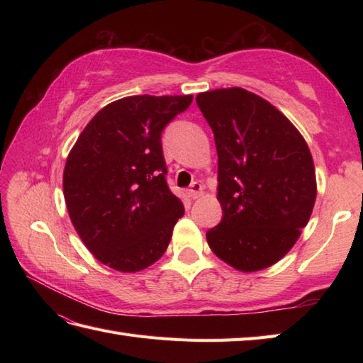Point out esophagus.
Wrapping results in <instances>:
<instances>
[{"mask_svg":"<svg viewBox=\"0 0 363 363\" xmlns=\"http://www.w3.org/2000/svg\"><path fill=\"white\" fill-rule=\"evenodd\" d=\"M201 194H203V186L199 182H194L191 184V187L187 190V195L190 199H196L201 196Z\"/></svg>","mask_w":363,"mask_h":363,"instance_id":"34e87169","label":"esophagus"}]
</instances>
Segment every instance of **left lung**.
I'll return each mask as SVG.
<instances>
[{"label":"left lung","mask_w":363,"mask_h":363,"mask_svg":"<svg viewBox=\"0 0 363 363\" xmlns=\"http://www.w3.org/2000/svg\"><path fill=\"white\" fill-rule=\"evenodd\" d=\"M196 104L218 154V226L206 238L240 272L276 264L296 243L317 198L312 154L290 120L251 91H204Z\"/></svg>","instance_id":"8db88e82"}]
</instances>
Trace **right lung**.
Segmentation results:
<instances>
[{
    "label": "right lung",
    "instance_id": "obj_1",
    "mask_svg": "<svg viewBox=\"0 0 363 363\" xmlns=\"http://www.w3.org/2000/svg\"><path fill=\"white\" fill-rule=\"evenodd\" d=\"M191 95L126 96L84 128L64 169L68 215L101 264L134 273L159 260L184 215L167 184L162 130Z\"/></svg>",
    "mask_w": 363,
    "mask_h": 363
}]
</instances>
